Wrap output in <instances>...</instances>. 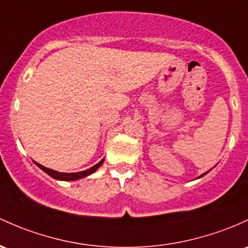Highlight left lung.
<instances>
[{"label": "left lung", "mask_w": 248, "mask_h": 248, "mask_svg": "<svg viewBox=\"0 0 248 248\" xmlns=\"http://www.w3.org/2000/svg\"><path fill=\"white\" fill-rule=\"evenodd\" d=\"M208 172H209V170H208ZM208 172H206V173H203V174H202V175H200V176H199V178H201V176H203V175H206V174H207V173H208ZM199 178H198V179H199Z\"/></svg>", "instance_id": "8db88e82"}]
</instances>
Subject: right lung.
I'll return each mask as SVG.
<instances>
[{"instance_id": "1", "label": "right lung", "mask_w": 248, "mask_h": 248, "mask_svg": "<svg viewBox=\"0 0 248 248\" xmlns=\"http://www.w3.org/2000/svg\"><path fill=\"white\" fill-rule=\"evenodd\" d=\"M103 161H105V159H102L101 161L97 162L96 165L93 166V167L88 168V170H82V172H76V173H61V172H58V170H50V168H47V167H45V166L37 164L36 161H34V164L36 165L37 167H40L41 170H43V172L47 173L49 176H51L53 179H56V180H60V181H75V180H78V179L86 178V176L91 175V174L96 172L97 168H100V166L103 164Z\"/></svg>"}]
</instances>
